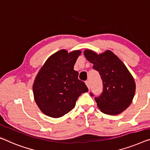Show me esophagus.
<instances>
[{
    "label": "esophagus",
    "mask_w": 150,
    "mask_h": 150,
    "mask_svg": "<svg viewBox=\"0 0 150 150\" xmlns=\"http://www.w3.org/2000/svg\"><path fill=\"white\" fill-rule=\"evenodd\" d=\"M86 84L87 87H88V89H90V88H91V83H90V81H89V80H88V81H86Z\"/></svg>",
    "instance_id": "obj_1"
}]
</instances>
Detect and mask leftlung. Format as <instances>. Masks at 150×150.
Here are the masks:
<instances>
[{
    "instance_id": "8db88e82",
    "label": "left lung",
    "mask_w": 150,
    "mask_h": 150,
    "mask_svg": "<svg viewBox=\"0 0 150 150\" xmlns=\"http://www.w3.org/2000/svg\"><path fill=\"white\" fill-rule=\"evenodd\" d=\"M84 56L99 72L103 83V91L95 98L101 112L109 115L122 113L130 106L135 93V82L125 64L112 51L107 50L98 54L85 50ZM93 96L92 93H90Z\"/></svg>"
}]
</instances>
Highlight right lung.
Returning a JSON list of instances; mask_svg holds the SVG:
<instances>
[{"instance_id": "obj_1", "label": "right lung", "mask_w": 150, "mask_h": 150, "mask_svg": "<svg viewBox=\"0 0 150 150\" xmlns=\"http://www.w3.org/2000/svg\"><path fill=\"white\" fill-rule=\"evenodd\" d=\"M79 50H61L50 56L40 69L33 84L34 100L42 112L52 118L61 117L74 108L83 93L88 91L74 70Z\"/></svg>"}]
</instances>
